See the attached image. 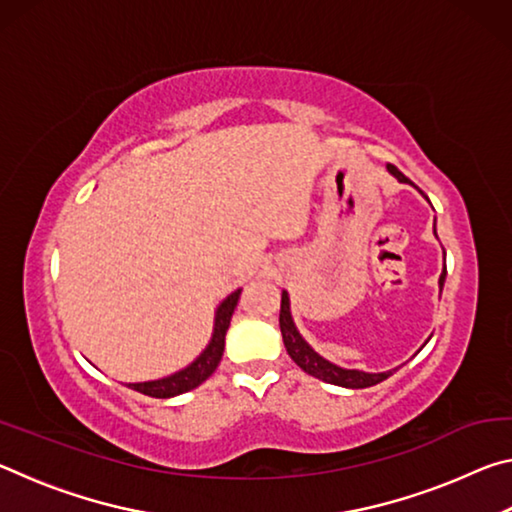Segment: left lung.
I'll use <instances>...</instances> for the list:
<instances>
[{
  "instance_id": "1",
  "label": "left lung",
  "mask_w": 512,
  "mask_h": 512,
  "mask_svg": "<svg viewBox=\"0 0 512 512\" xmlns=\"http://www.w3.org/2000/svg\"><path fill=\"white\" fill-rule=\"evenodd\" d=\"M388 173L395 176L400 183L406 185H413L409 178L404 176V173L393 167V164H388ZM436 232V228H433ZM445 277H447V268H443V273H440V280H438V287L443 291L445 287ZM280 329H282V341H284V348H287L289 357L298 363V366L307 372V375L316 377V379H323L327 384H334V386H343V388H368V386H375L379 381H384L393 375V370H386V372H363V370H354V368H341L336 366V363L327 361L325 357H320V354L311 348V345L302 339V334L298 332L296 323H293V316H291V300H289V293L282 291V305H280Z\"/></svg>"
}]
</instances>
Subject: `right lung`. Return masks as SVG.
I'll return each instance as SVG.
<instances>
[{"label":"right lung","mask_w":512,"mask_h":512,"mask_svg":"<svg viewBox=\"0 0 512 512\" xmlns=\"http://www.w3.org/2000/svg\"><path fill=\"white\" fill-rule=\"evenodd\" d=\"M241 289L232 291L228 298H225L219 307L214 311V329L212 339L205 345V350L198 354V357L185 366L183 370L171 372L167 377L151 379V381H133V384H126L137 393H144L149 397H160V400H167V397L183 395L187 391H194L196 386H201L203 381L212 375L216 366L221 363L223 348H225V332L230 327V318L235 314V307L239 302Z\"/></svg>","instance_id":"right-lung-1"}]
</instances>
